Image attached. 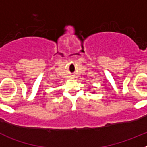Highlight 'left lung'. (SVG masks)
Returning a JSON list of instances; mask_svg holds the SVG:
<instances>
[{
	"mask_svg": "<svg viewBox=\"0 0 147 147\" xmlns=\"http://www.w3.org/2000/svg\"><path fill=\"white\" fill-rule=\"evenodd\" d=\"M93 93H95V92H93Z\"/></svg>",
	"mask_w": 147,
	"mask_h": 147,
	"instance_id": "left-lung-1",
	"label": "left lung"
}]
</instances>
